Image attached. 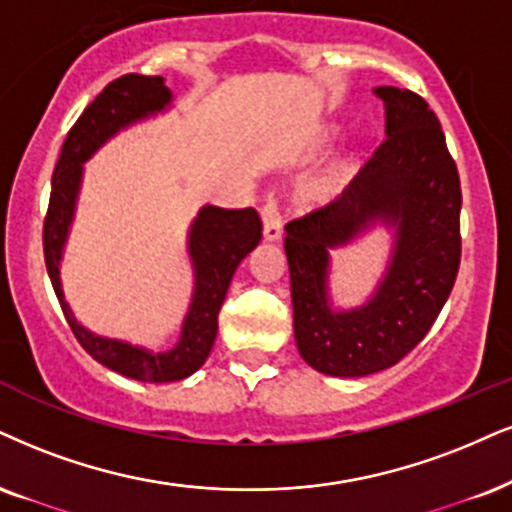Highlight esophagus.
<instances>
[{"mask_svg":"<svg viewBox=\"0 0 512 512\" xmlns=\"http://www.w3.org/2000/svg\"><path fill=\"white\" fill-rule=\"evenodd\" d=\"M282 237V216L277 201L270 197L263 206V239L266 242H277Z\"/></svg>","mask_w":512,"mask_h":512,"instance_id":"1","label":"esophagus"}]
</instances>
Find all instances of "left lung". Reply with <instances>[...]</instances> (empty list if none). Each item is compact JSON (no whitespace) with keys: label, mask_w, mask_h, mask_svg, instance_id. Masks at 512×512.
Returning <instances> with one entry per match:
<instances>
[{"label":"left lung","mask_w":512,"mask_h":512,"mask_svg":"<svg viewBox=\"0 0 512 512\" xmlns=\"http://www.w3.org/2000/svg\"><path fill=\"white\" fill-rule=\"evenodd\" d=\"M387 140L342 197L287 223L294 337L301 358L332 377H365L396 365L422 342L460 263V180L425 99L377 87ZM375 226L392 232L385 273L368 300L333 306L331 254Z\"/></svg>","instance_id":"8db88e82"}]
</instances>
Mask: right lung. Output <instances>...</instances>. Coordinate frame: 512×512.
<instances>
[{
  "label": "right lung",
  "instance_id": "add662e5",
  "mask_svg": "<svg viewBox=\"0 0 512 512\" xmlns=\"http://www.w3.org/2000/svg\"><path fill=\"white\" fill-rule=\"evenodd\" d=\"M173 106V92L161 75H123L104 87L75 121L61 147L52 175L49 211L44 220V263L61 311L78 342L94 361L140 382H178L206 363L218 334V311L239 263L261 242V218L254 208H220L206 204L187 230V256L192 263V299L182 320L180 337L166 351H151L123 339L102 337L75 318L61 285V261L66 249L85 163L130 125L159 116Z\"/></svg>",
  "mask_w": 512,
  "mask_h": 512
}]
</instances>
